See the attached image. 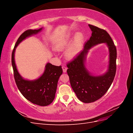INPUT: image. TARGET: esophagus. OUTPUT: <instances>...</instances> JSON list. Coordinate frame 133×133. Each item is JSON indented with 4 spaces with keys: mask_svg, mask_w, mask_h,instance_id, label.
<instances>
[{
    "mask_svg": "<svg viewBox=\"0 0 133 133\" xmlns=\"http://www.w3.org/2000/svg\"><path fill=\"white\" fill-rule=\"evenodd\" d=\"M62 69H63V71L64 73H65V72H66V70H67V68L65 66H62Z\"/></svg>",
    "mask_w": 133,
    "mask_h": 133,
    "instance_id": "obj_1",
    "label": "esophagus"
}]
</instances>
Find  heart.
<instances>
[{
  "mask_svg": "<svg viewBox=\"0 0 133 133\" xmlns=\"http://www.w3.org/2000/svg\"><path fill=\"white\" fill-rule=\"evenodd\" d=\"M71 37L66 35L58 42L56 49L58 50H62L69 45L71 42ZM84 35L82 32H77L73 38V41L70 47L68 48L65 53V57L68 59L74 58L82 49L84 43Z\"/></svg>",
  "mask_w": 133,
  "mask_h": 133,
  "instance_id": "heart-1",
  "label": "heart"
}]
</instances>
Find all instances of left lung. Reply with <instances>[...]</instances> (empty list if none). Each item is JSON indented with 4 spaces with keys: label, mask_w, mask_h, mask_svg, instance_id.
Instances as JSON below:
<instances>
[{
    "label": "left lung",
    "mask_w": 133,
    "mask_h": 133,
    "mask_svg": "<svg viewBox=\"0 0 133 133\" xmlns=\"http://www.w3.org/2000/svg\"><path fill=\"white\" fill-rule=\"evenodd\" d=\"M92 31L89 40L85 43L84 49L67 64V73L70 85L78 98L83 103H89L99 99L106 93L113 82L116 70V48L107 31L89 24ZM106 43L110 50V65L103 76H92L84 65L88 50L96 44Z\"/></svg>",
    "instance_id": "obj_1"
}]
</instances>
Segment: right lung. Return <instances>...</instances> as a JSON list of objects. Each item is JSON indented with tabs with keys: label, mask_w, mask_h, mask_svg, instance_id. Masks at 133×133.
<instances>
[{
	"label": "right lung",
	"mask_w": 133,
	"mask_h": 133,
	"mask_svg": "<svg viewBox=\"0 0 133 133\" xmlns=\"http://www.w3.org/2000/svg\"><path fill=\"white\" fill-rule=\"evenodd\" d=\"M42 29V28L38 30L29 29L21 34L12 51L11 64L16 84L22 94L28 100L36 105L47 106L54 99L58 79L63 73L62 66H55L48 63L41 77L35 80L30 81L24 79L19 74L14 60L15 48L18 44L26 37L38 33Z\"/></svg>",
	"instance_id": "1"
}]
</instances>
